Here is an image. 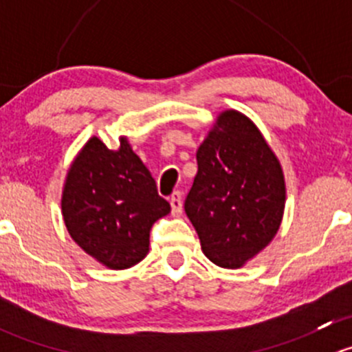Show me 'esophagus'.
Returning a JSON list of instances; mask_svg holds the SVG:
<instances>
[{
    "label": "esophagus",
    "mask_w": 352,
    "mask_h": 352,
    "mask_svg": "<svg viewBox=\"0 0 352 352\" xmlns=\"http://www.w3.org/2000/svg\"><path fill=\"white\" fill-rule=\"evenodd\" d=\"M170 206H172V214L180 216L182 214V194L173 192L170 197Z\"/></svg>",
    "instance_id": "1"
}]
</instances>
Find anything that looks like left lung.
I'll list each match as a JSON object with an SVG mask.
<instances>
[{
  "label": "left lung",
  "instance_id": "1",
  "mask_svg": "<svg viewBox=\"0 0 352 352\" xmlns=\"http://www.w3.org/2000/svg\"><path fill=\"white\" fill-rule=\"evenodd\" d=\"M186 214L212 264L240 269L278 233L286 202L281 163L258 127L223 110L197 150Z\"/></svg>",
  "mask_w": 352,
  "mask_h": 352
}]
</instances>
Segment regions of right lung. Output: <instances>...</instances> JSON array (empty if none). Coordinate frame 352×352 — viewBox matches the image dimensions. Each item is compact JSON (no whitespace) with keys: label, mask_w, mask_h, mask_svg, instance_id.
I'll list each match as a JSON object with an SVG mask.
<instances>
[{"label":"right lung","mask_w":352,"mask_h":352,"mask_svg":"<svg viewBox=\"0 0 352 352\" xmlns=\"http://www.w3.org/2000/svg\"><path fill=\"white\" fill-rule=\"evenodd\" d=\"M61 211L71 239L102 265L120 271L146 257L151 226L168 214L170 204L126 136L117 150L94 136L67 170Z\"/></svg>","instance_id":"add662e5"}]
</instances>
